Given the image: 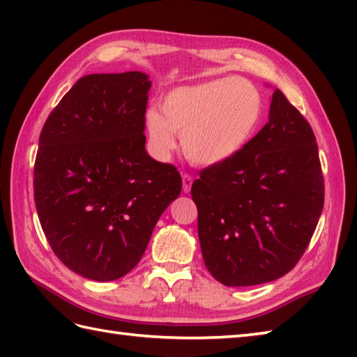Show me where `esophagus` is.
Listing matches in <instances>:
<instances>
[{
  "instance_id": "1",
  "label": "esophagus",
  "mask_w": 357,
  "mask_h": 357,
  "mask_svg": "<svg viewBox=\"0 0 357 357\" xmlns=\"http://www.w3.org/2000/svg\"><path fill=\"white\" fill-rule=\"evenodd\" d=\"M192 184H193V178L190 176V174H187V173L183 174V190H184V193L190 192Z\"/></svg>"
}]
</instances>
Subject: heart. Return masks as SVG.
Here are the masks:
<instances>
[{"label":"heart","instance_id":"heart-1","mask_svg":"<svg viewBox=\"0 0 357 357\" xmlns=\"http://www.w3.org/2000/svg\"><path fill=\"white\" fill-rule=\"evenodd\" d=\"M162 112L146 113L155 153L169 155L176 147V133L193 164L213 167L230 161L252 139L261 121L262 98L247 79L219 78L170 90Z\"/></svg>","mask_w":357,"mask_h":357}]
</instances>
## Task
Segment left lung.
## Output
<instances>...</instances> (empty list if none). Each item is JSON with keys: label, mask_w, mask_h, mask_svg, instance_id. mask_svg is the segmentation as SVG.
Here are the masks:
<instances>
[{"label": "left lung", "mask_w": 357, "mask_h": 357, "mask_svg": "<svg viewBox=\"0 0 357 357\" xmlns=\"http://www.w3.org/2000/svg\"><path fill=\"white\" fill-rule=\"evenodd\" d=\"M192 185L204 264L227 287L271 282L307 250L324 208L312 127L276 89L268 123L230 161Z\"/></svg>", "instance_id": "1"}]
</instances>
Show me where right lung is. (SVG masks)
Instances as JSON below:
<instances>
[{
  "instance_id": "add662e5",
  "label": "right lung",
  "mask_w": 357,
  "mask_h": 357,
  "mask_svg": "<svg viewBox=\"0 0 357 357\" xmlns=\"http://www.w3.org/2000/svg\"><path fill=\"white\" fill-rule=\"evenodd\" d=\"M150 87L142 72L86 75L41 130L38 218L53 253L82 278L109 282L135 268L183 188L179 172L146 150Z\"/></svg>"
}]
</instances>
